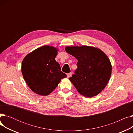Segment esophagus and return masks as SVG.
<instances>
[{"label":"esophagus","mask_w":133,"mask_h":133,"mask_svg":"<svg viewBox=\"0 0 133 133\" xmlns=\"http://www.w3.org/2000/svg\"><path fill=\"white\" fill-rule=\"evenodd\" d=\"M71 76H72V73H69L67 74V77L68 78H70Z\"/></svg>","instance_id":"34e87169"}]
</instances>
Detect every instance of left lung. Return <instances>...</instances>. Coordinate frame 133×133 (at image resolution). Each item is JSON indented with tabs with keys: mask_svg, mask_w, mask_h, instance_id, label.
Returning <instances> with one entry per match:
<instances>
[{
	"mask_svg": "<svg viewBox=\"0 0 133 133\" xmlns=\"http://www.w3.org/2000/svg\"><path fill=\"white\" fill-rule=\"evenodd\" d=\"M65 50L78 61V68L69 79L78 92L87 97L99 94L111 74V65L107 55L92 46H67Z\"/></svg>",
	"mask_w": 133,
	"mask_h": 133,
	"instance_id": "8db88e82",
	"label": "left lung"
}]
</instances>
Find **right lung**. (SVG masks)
Returning <instances> with one entry per match:
<instances>
[{
  "label": "right lung",
  "mask_w": 133,
  "mask_h": 133,
  "mask_svg": "<svg viewBox=\"0 0 133 133\" xmlns=\"http://www.w3.org/2000/svg\"><path fill=\"white\" fill-rule=\"evenodd\" d=\"M58 50L45 45L28 54L23 60L22 72L30 89L38 95L52 93L62 78L66 77L55 60Z\"/></svg>",
  "instance_id": "right-lung-1"
}]
</instances>
